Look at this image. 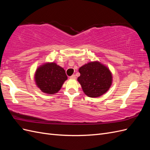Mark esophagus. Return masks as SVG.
Wrapping results in <instances>:
<instances>
[{
	"mask_svg": "<svg viewBox=\"0 0 150 150\" xmlns=\"http://www.w3.org/2000/svg\"><path fill=\"white\" fill-rule=\"evenodd\" d=\"M69 78L71 79H76V76L75 75H72L71 76H70Z\"/></svg>",
	"mask_w": 150,
	"mask_h": 150,
	"instance_id": "34e87169",
	"label": "esophagus"
}]
</instances>
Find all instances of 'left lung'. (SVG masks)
<instances>
[{"label":"left lung","mask_w":150,"mask_h":150,"mask_svg":"<svg viewBox=\"0 0 150 150\" xmlns=\"http://www.w3.org/2000/svg\"><path fill=\"white\" fill-rule=\"evenodd\" d=\"M78 81L84 93L90 98H98L110 89L112 74L109 67L98 61H91L79 67Z\"/></svg>","instance_id":"1"}]
</instances>
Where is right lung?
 <instances>
[{"instance_id":"1","label":"right lung","mask_w":150,"mask_h":150,"mask_svg":"<svg viewBox=\"0 0 150 150\" xmlns=\"http://www.w3.org/2000/svg\"><path fill=\"white\" fill-rule=\"evenodd\" d=\"M34 81L42 92L54 94L59 92L67 79L66 71L54 62H47L40 65L34 73Z\"/></svg>"}]
</instances>
